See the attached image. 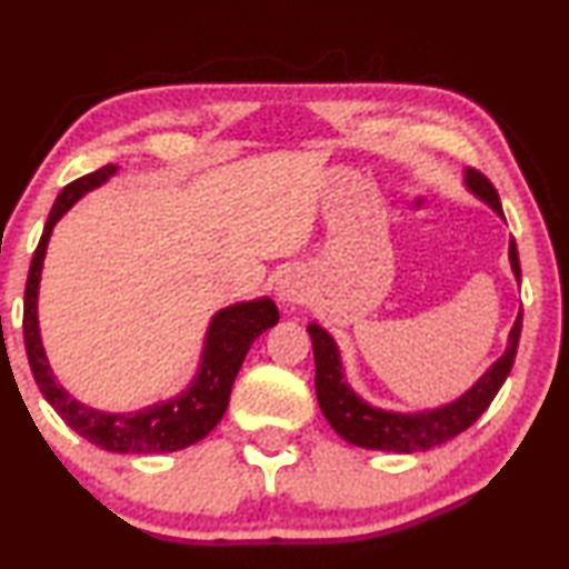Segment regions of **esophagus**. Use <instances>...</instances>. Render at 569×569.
Returning a JSON list of instances; mask_svg holds the SVG:
<instances>
[{"label":"esophagus","mask_w":569,"mask_h":569,"mask_svg":"<svg viewBox=\"0 0 569 569\" xmlns=\"http://www.w3.org/2000/svg\"><path fill=\"white\" fill-rule=\"evenodd\" d=\"M277 300L287 308L300 306V302L308 300V284L306 277L300 274L298 269H287L277 282Z\"/></svg>","instance_id":"1"}]
</instances>
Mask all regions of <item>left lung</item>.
<instances>
[{"label":"left lung","mask_w":569,"mask_h":569,"mask_svg":"<svg viewBox=\"0 0 569 569\" xmlns=\"http://www.w3.org/2000/svg\"><path fill=\"white\" fill-rule=\"evenodd\" d=\"M463 183L473 197L485 201L502 217V204L497 197L495 186L487 181L477 170H463ZM510 269L520 282V261L516 240H510L508 248ZM520 326H523V313H518L516 323L508 333V347L500 360L481 376L463 396L456 401L442 403L435 409L422 411H391L378 409L360 399L352 391V386L345 380V368H341V355L337 341L323 326L308 323L310 341H313V357H316V396L321 403L323 417L329 425L352 446L368 448V450H393V453H417V450H430L440 442L456 438L466 427H471L477 419L485 415L489 403L500 391L505 378L510 376L512 362H516Z\"/></svg>","instance_id":"left-lung-1"}]
</instances>
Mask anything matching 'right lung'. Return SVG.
<instances>
[{"label": "right lung", "instance_id": "add662e5", "mask_svg": "<svg viewBox=\"0 0 569 569\" xmlns=\"http://www.w3.org/2000/svg\"><path fill=\"white\" fill-rule=\"evenodd\" d=\"M116 173H119V166H103L96 173H88L64 186L53 201L43 236L38 240L33 261H30L22 337H26L30 370H33L43 399L57 409V415L77 435H82L92 446L111 450V453H173V450L193 446L214 430L224 409H228L232 383H236L248 349L263 331L277 326L279 310L271 298L232 302V306L217 310L207 326L197 376L173 399L150 403V407L137 411H100L84 407L82 401L69 396L64 386H59L53 378L41 341V329H38V287H41L46 248H49L53 224L69 212V207H74L84 193L103 186Z\"/></svg>", "mask_w": 569, "mask_h": 569}]
</instances>
